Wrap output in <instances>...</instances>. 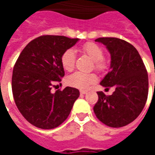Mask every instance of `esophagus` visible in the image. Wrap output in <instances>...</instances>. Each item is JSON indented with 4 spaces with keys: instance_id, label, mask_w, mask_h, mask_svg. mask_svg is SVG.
I'll return each mask as SVG.
<instances>
[{
    "instance_id": "obj_1",
    "label": "esophagus",
    "mask_w": 155,
    "mask_h": 155,
    "mask_svg": "<svg viewBox=\"0 0 155 155\" xmlns=\"http://www.w3.org/2000/svg\"><path fill=\"white\" fill-rule=\"evenodd\" d=\"M87 93H88V91H81V94H87Z\"/></svg>"
}]
</instances>
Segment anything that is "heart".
<instances>
[{
  "label": "heart",
  "instance_id": "b5f03b06",
  "mask_svg": "<svg viewBox=\"0 0 155 155\" xmlns=\"http://www.w3.org/2000/svg\"><path fill=\"white\" fill-rule=\"evenodd\" d=\"M82 53L88 55L94 61V69L99 71H103L106 68V62L103 58V51L98 45L88 42L81 48ZM61 65L64 71H73L75 64V53L72 49H68L62 54L61 58ZM97 81V76L94 73L74 72L69 75L66 79L67 84L71 87L80 90H86L91 84Z\"/></svg>",
  "mask_w": 155,
  "mask_h": 155
}]
</instances>
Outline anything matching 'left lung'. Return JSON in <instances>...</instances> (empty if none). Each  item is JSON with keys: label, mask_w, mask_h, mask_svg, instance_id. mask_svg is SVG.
Listing matches in <instances>:
<instances>
[{"label": "left lung", "mask_w": 155, "mask_h": 155, "mask_svg": "<svg viewBox=\"0 0 155 155\" xmlns=\"http://www.w3.org/2000/svg\"><path fill=\"white\" fill-rule=\"evenodd\" d=\"M95 41L104 45L111 57L110 71L101 81L104 87H115L111 95L97 92L99 100L94 112L108 126H125L143 110L149 92V78L139 52L129 42L114 37Z\"/></svg>", "instance_id": "obj_1"}]
</instances>
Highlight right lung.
<instances>
[{
  "mask_svg": "<svg viewBox=\"0 0 155 155\" xmlns=\"http://www.w3.org/2000/svg\"><path fill=\"white\" fill-rule=\"evenodd\" d=\"M78 41L63 35H41L19 55L12 73V93L19 111L34 126L44 130L59 126L80 96V91L72 87L51 91L64 75L61 55Z\"/></svg>",
  "mask_w": 155,
  "mask_h": 155,
  "instance_id": "add662e5",
  "label": "right lung"
}]
</instances>
